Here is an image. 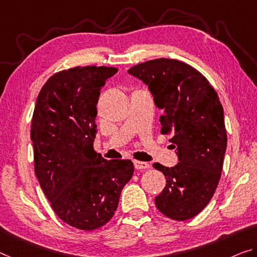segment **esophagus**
Listing matches in <instances>:
<instances>
[{
	"mask_svg": "<svg viewBox=\"0 0 257 257\" xmlns=\"http://www.w3.org/2000/svg\"><path fill=\"white\" fill-rule=\"evenodd\" d=\"M134 168L137 170H146V169H149L151 168V165H149L147 162H141V161H134Z\"/></svg>",
	"mask_w": 257,
	"mask_h": 257,
	"instance_id": "esophagus-1",
	"label": "esophagus"
}]
</instances>
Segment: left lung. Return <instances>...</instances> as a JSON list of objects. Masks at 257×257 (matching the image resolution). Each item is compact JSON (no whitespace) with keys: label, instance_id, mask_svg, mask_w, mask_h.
<instances>
[{"label":"left lung","instance_id":"obj_1","mask_svg":"<svg viewBox=\"0 0 257 257\" xmlns=\"http://www.w3.org/2000/svg\"><path fill=\"white\" fill-rule=\"evenodd\" d=\"M128 73L148 86L163 109L161 133L171 137L178 156L172 168L153 164L167 179L156 208L171 219L193 218L211 200L223 169L227 137L219 97L202 73L177 60L147 61Z\"/></svg>","mask_w":257,"mask_h":257}]
</instances>
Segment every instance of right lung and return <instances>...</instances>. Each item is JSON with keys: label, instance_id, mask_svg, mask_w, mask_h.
I'll list each match as a JSON object with an SVG mask.
<instances>
[{"label": "right lung", "instance_id": "add662e5", "mask_svg": "<svg viewBox=\"0 0 257 257\" xmlns=\"http://www.w3.org/2000/svg\"><path fill=\"white\" fill-rule=\"evenodd\" d=\"M117 71L95 65L60 71L34 106L35 175L55 214L79 230H96L112 218L134 172L130 160L106 161L93 147L100 90Z\"/></svg>", "mask_w": 257, "mask_h": 257}]
</instances>
